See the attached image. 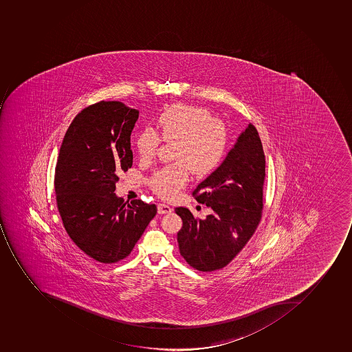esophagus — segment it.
<instances>
[{
  "label": "esophagus",
  "instance_id": "34e87169",
  "mask_svg": "<svg viewBox=\"0 0 352 352\" xmlns=\"http://www.w3.org/2000/svg\"><path fill=\"white\" fill-rule=\"evenodd\" d=\"M157 208H158V213L160 214H168L172 212V208H170L168 205L164 204V203L158 204Z\"/></svg>",
  "mask_w": 352,
  "mask_h": 352
}]
</instances>
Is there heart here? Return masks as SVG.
I'll list each match as a JSON object with an SVG mask.
<instances>
[{"label":"heart","mask_w":352,"mask_h":352,"mask_svg":"<svg viewBox=\"0 0 352 352\" xmlns=\"http://www.w3.org/2000/svg\"><path fill=\"white\" fill-rule=\"evenodd\" d=\"M157 131L144 128L137 133L135 145L142 160L157 154L162 140L174 142L176 163L156 169L147 183L164 198H173L186 185L189 173L208 174L221 164L228 147V130L222 119L208 110L190 104H173L157 118Z\"/></svg>","instance_id":"1"}]
</instances>
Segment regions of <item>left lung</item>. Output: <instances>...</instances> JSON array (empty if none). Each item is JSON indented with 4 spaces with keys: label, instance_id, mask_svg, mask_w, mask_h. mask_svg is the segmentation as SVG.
Listing matches in <instances>:
<instances>
[{
    "label": "left lung",
    "instance_id": "obj_1",
    "mask_svg": "<svg viewBox=\"0 0 352 352\" xmlns=\"http://www.w3.org/2000/svg\"><path fill=\"white\" fill-rule=\"evenodd\" d=\"M265 155L254 124L241 133L222 165L192 190L212 214L205 219L185 207L175 212L183 221L177 233L179 253L201 272L223 269L242 251L262 219Z\"/></svg>",
    "mask_w": 352,
    "mask_h": 352
}]
</instances>
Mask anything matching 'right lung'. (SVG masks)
Listing matches in <instances>:
<instances>
[{
    "label": "right lung",
    "instance_id": "1",
    "mask_svg": "<svg viewBox=\"0 0 352 352\" xmlns=\"http://www.w3.org/2000/svg\"><path fill=\"white\" fill-rule=\"evenodd\" d=\"M139 111L99 101L69 126L54 174L56 205L74 244L94 260L113 264L133 251L157 213L142 199L115 194L119 175L133 166L130 135Z\"/></svg>",
    "mask_w": 352,
    "mask_h": 352
}]
</instances>
